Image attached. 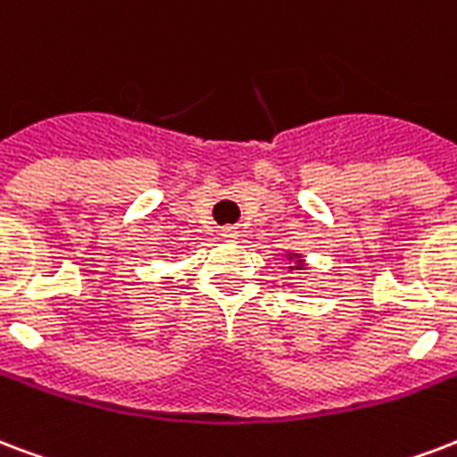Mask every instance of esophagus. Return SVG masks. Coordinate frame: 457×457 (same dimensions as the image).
I'll list each match as a JSON object with an SVG mask.
<instances>
[{"instance_id": "1", "label": "esophagus", "mask_w": 457, "mask_h": 457, "mask_svg": "<svg viewBox=\"0 0 457 457\" xmlns=\"http://www.w3.org/2000/svg\"><path fill=\"white\" fill-rule=\"evenodd\" d=\"M220 237H222V239H228V242H235L237 237H239V229L232 228V225H228V228H222Z\"/></svg>"}]
</instances>
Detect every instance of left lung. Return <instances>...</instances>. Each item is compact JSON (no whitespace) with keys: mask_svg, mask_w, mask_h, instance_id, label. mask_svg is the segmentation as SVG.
<instances>
[{"mask_svg":"<svg viewBox=\"0 0 457 457\" xmlns=\"http://www.w3.org/2000/svg\"><path fill=\"white\" fill-rule=\"evenodd\" d=\"M287 261H290V270H302V268H306L304 259H302V253H290L287 252Z\"/></svg>","mask_w":457,"mask_h":457,"instance_id":"obj_1","label":"left lung"}]
</instances>
